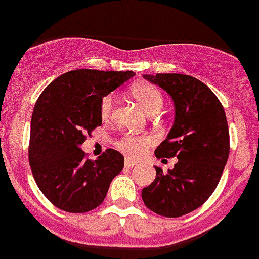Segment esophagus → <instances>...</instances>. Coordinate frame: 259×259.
<instances>
[{"instance_id": "obj_1", "label": "esophagus", "mask_w": 259, "mask_h": 259, "mask_svg": "<svg viewBox=\"0 0 259 259\" xmlns=\"http://www.w3.org/2000/svg\"><path fill=\"white\" fill-rule=\"evenodd\" d=\"M124 164H125V167H127V168H132V167H135L136 165V162L130 158H125V160H124Z\"/></svg>"}]
</instances>
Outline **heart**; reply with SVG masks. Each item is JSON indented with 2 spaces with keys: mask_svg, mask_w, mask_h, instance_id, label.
<instances>
[{
  "mask_svg": "<svg viewBox=\"0 0 259 259\" xmlns=\"http://www.w3.org/2000/svg\"><path fill=\"white\" fill-rule=\"evenodd\" d=\"M131 94L135 97L144 111L148 115L158 113L164 105V96L158 87L150 82H138L131 87ZM115 99L112 95H107L100 101V116L103 120H109L112 116ZM152 139L144 135H125L117 142V147L124 154L132 158H140L148 147Z\"/></svg>",
  "mask_w": 259,
  "mask_h": 259,
  "instance_id": "b5f03b06",
  "label": "heart"
}]
</instances>
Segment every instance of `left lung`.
<instances>
[{
	"mask_svg": "<svg viewBox=\"0 0 259 259\" xmlns=\"http://www.w3.org/2000/svg\"><path fill=\"white\" fill-rule=\"evenodd\" d=\"M172 97L175 120L155 156L178 158L172 169L156 178L142 191L151 211L178 218L200 207L222 177L230 152L226 113L210 88L198 78L181 73L144 74Z\"/></svg>",
	"mask_w": 259,
	"mask_h": 259,
	"instance_id": "obj_1",
	"label": "left lung"
}]
</instances>
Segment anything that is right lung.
<instances>
[{
	"mask_svg": "<svg viewBox=\"0 0 259 259\" xmlns=\"http://www.w3.org/2000/svg\"><path fill=\"white\" fill-rule=\"evenodd\" d=\"M134 72L77 69L61 74L37 99L30 121L29 164L47 199L67 212L100 206L124 167V156L108 148L96 160L80 148L101 125L100 101Z\"/></svg>",
	"mask_w": 259,
	"mask_h": 259,
	"instance_id": "right-lung-1",
	"label": "right lung"
}]
</instances>
